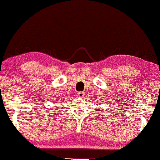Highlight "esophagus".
Wrapping results in <instances>:
<instances>
[{
    "label": "esophagus",
    "mask_w": 160,
    "mask_h": 160,
    "mask_svg": "<svg viewBox=\"0 0 160 160\" xmlns=\"http://www.w3.org/2000/svg\"><path fill=\"white\" fill-rule=\"evenodd\" d=\"M77 95H78V97H81V98H82V97H84L85 94H84V92H78V93H77Z\"/></svg>",
    "instance_id": "1"
}]
</instances>
